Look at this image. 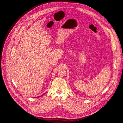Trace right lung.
<instances>
[{"instance_id":"1","label":"right lung","mask_w":123,"mask_h":123,"mask_svg":"<svg viewBox=\"0 0 123 123\" xmlns=\"http://www.w3.org/2000/svg\"><path fill=\"white\" fill-rule=\"evenodd\" d=\"M39 97H40V96H38V97H37V98H39Z\"/></svg>"}]
</instances>
